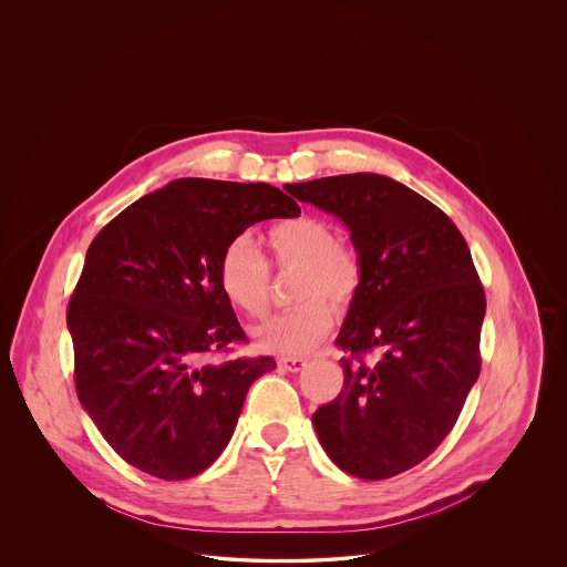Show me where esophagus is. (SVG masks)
I'll use <instances>...</instances> for the list:
<instances>
[{
	"mask_svg": "<svg viewBox=\"0 0 567 567\" xmlns=\"http://www.w3.org/2000/svg\"><path fill=\"white\" fill-rule=\"evenodd\" d=\"M280 368L285 372H302L307 368V359H300V357H287V359H280Z\"/></svg>",
	"mask_w": 567,
	"mask_h": 567,
	"instance_id": "obj_1",
	"label": "esophagus"
}]
</instances>
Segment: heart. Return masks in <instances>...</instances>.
I'll return each instance as SVG.
<instances>
[{
    "mask_svg": "<svg viewBox=\"0 0 567 567\" xmlns=\"http://www.w3.org/2000/svg\"><path fill=\"white\" fill-rule=\"evenodd\" d=\"M267 248L280 269H300L296 300L287 313L271 315L254 328L260 350L298 357L313 350L334 321V307H348L361 291L363 265L354 248L334 241V230L309 215L285 219L267 230ZM217 278L224 296L244 313L269 305V265L246 237L230 241L219 256Z\"/></svg>",
    "mask_w": 567,
    "mask_h": 567,
    "instance_id": "b5f03b06",
    "label": "heart"
}]
</instances>
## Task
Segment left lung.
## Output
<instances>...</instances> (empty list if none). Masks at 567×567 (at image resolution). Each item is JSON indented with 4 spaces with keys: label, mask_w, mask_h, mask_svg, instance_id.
I'll return each mask as SVG.
<instances>
[{
    "label": "left lung",
    "mask_w": 567,
    "mask_h": 567,
    "mask_svg": "<svg viewBox=\"0 0 567 567\" xmlns=\"http://www.w3.org/2000/svg\"><path fill=\"white\" fill-rule=\"evenodd\" d=\"M339 217L363 265L337 346L343 389L313 413L343 472L382 481L437 450L481 374L485 291L472 254L433 202L380 174L287 185ZM378 359L368 364L364 354Z\"/></svg>",
    "instance_id": "8db88e82"
}]
</instances>
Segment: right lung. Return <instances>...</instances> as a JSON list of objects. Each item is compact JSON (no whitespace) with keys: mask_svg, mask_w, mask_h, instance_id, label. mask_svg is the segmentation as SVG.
Instances as JSON below:
<instances>
[{"mask_svg":"<svg viewBox=\"0 0 567 567\" xmlns=\"http://www.w3.org/2000/svg\"><path fill=\"white\" fill-rule=\"evenodd\" d=\"M298 215L296 199L265 183L181 178L93 239L66 309L75 391L130 465L185 481L224 452L250 384L276 361H208L246 341L219 256L256 221Z\"/></svg>","mask_w":567,"mask_h":567,"instance_id":"obj_1","label":"right lung"}]
</instances>
